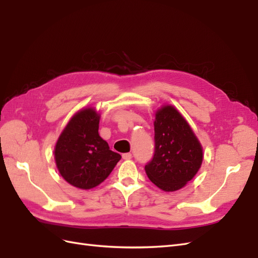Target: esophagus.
<instances>
[{
    "label": "esophagus",
    "mask_w": 258,
    "mask_h": 258,
    "mask_svg": "<svg viewBox=\"0 0 258 258\" xmlns=\"http://www.w3.org/2000/svg\"><path fill=\"white\" fill-rule=\"evenodd\" d=\"M131 158H132V154L131 153H124V154H122V159L129 160Z\"/></svg>",
    "instance_id": "34e87169"
}]
</instances>
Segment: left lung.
<instances>
[{
	"mask_svg": "<svg viewBox=\"0 0 258 258\" xmlns=\"http://www.w3.org/2000/svg\"><path fill=\"white\" fill-rule=\"evenodd\" d=\"M155 153L145 172L158 188L175 191L199 171L204 151L189 123L173 105L166 104L155 113Z\"/></svg>",
	"mask_w": 258,
	"mask_h": 258,
	"instance_id": "obj_1",
	"label": "left lung"
}]
</instances>
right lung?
<instances>
[{
	"mask_svg": "<svg viewBox=\"0 0 258 258\" xmlns=\"http://www.w3.org/2000/svg\"><path fill=\"white\" fill-rule=\"evenodd\" d=\"M100 114L95 107L75 113L54 146V161L61 176L74 187L91 189L110 175L121 158L99 136Z\"/></svg>",
	"mask_w": 258,
	"mask_h": 258,
	"instance_id": "add662e5",
	"label": "right lung"
}]
</instances>
